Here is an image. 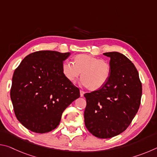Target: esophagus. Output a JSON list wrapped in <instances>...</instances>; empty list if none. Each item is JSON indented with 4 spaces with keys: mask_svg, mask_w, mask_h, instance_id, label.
<instances>
[{
    "mask_svg": "<svg viewBox=\"0 0 157 157\" xmlns=\"http://www.w3.org/2000/svg\"><path fill=\"white\" fill-rule=\"evenodd\" d=\"M84 91L80 90V96L81 97H83L84 96Z\"/></svg>",
    "mask_w": 157,
    "mask_h": 157,
    "instance_id": "obj_1",
    "label": "esophagus"
}]
</instances>
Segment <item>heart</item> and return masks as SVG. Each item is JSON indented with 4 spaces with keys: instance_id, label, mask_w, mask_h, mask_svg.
I'll return each mask as SVG.
<instances>
[{
    "instance_id": "1",
    "label": "heart",
    "mask_w": 157,
    "mask_h": 157,
    "mask_svg": "<svg viewBox=\"0 0 157 157\" xmlns=\"http://www.w3.org/2000/svg\"><path fill=\"white\" fill-rule=\"evenodd\" d=\"M63 76L71 83H75L81 74L84 86L94 91L107 84L111 75V66L104 59L89 54H79L73 57V63L65 62L62 66Z\"/></svg>"
}]
</instances>
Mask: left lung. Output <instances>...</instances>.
Wrapping results in <instances>:
<instances>
[{
    "instance_id": "1",
    "label": "left lung",
    "mask_w": 157,
    "mask_h": 157,
    "mask_svg": "<svg viewBox=\"0 0 157 157\" xmlns=\"http://www.w3.org/2000/svg\"><path fill=\"white\" fill-rule=\"evenodd\" d=\"M110 57V78L102 88L84 95L85 126L100 139L123 132L136 116L142 95L139 73L131 61L118 52L104 53Z\"/></svg>"
}]
</instances>
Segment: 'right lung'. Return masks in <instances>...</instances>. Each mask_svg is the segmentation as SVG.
Returning <instances> with one entry per match:
<instances>
[{
    "label": "right lung",
    "mask_w": 157,
    "mask_h": 157,
    "mask_svg": "<svg viewBox=\"0 0 157 157\" xmlns=\"http://www.w3.org/2000/svg\"><path fill=\"white\" fill-rule=\"evenodd\" d=\"M70 52L41 50L22 60L12 77L10 97L18 121L28 129L46 133L59 125L63 111L80 96L63 76V62Z\"/></svg>",
    "instance_id": "right-lung-1"
}]
</instances>
